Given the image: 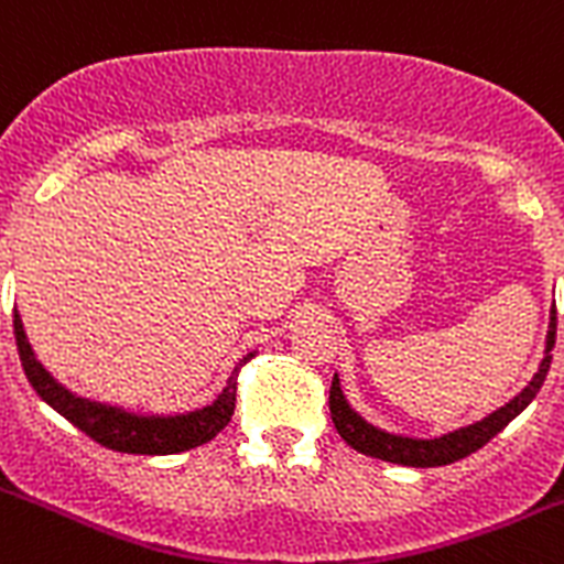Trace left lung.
<instances>
[{"instance_id":"obj_1","label":"left lung","mask_w":564,"mask_h":564,"mask_svg":"<svg viewBox=\"0 0 564 564\" xmlns=\"http://www.w3.org/2000/svg\"><path fill=\"white\" fill-rule=\"evenodd\" d=\"M556 345V308H551V328H549V345H545V359L536 370V376L531 378L529 387L509 401L507 406H501L498 412H492L489 417L478 420V423L467 425V429L451 431L445 436H436V440H412V436H394L387 434V431L376 429L367 420H361L354 409L347 406L345 394H341L339 378L334 376V383H330V420H334L336 431H339L341 440L356 448L359 454L376 456V459L394 462V465H406V467H440L451 465V462H459L465 456L476 454L478 448H484L489 440L496 434H501L525 406L536 398L540 387H543L545 376L551 370V347Z\"/></svg>"}]
</instances>
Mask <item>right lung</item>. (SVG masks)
<instances>
[{
  "label": "right lung",
  "mask_w": 564,
  "mask_h": 564,
  "mask_svg": "<svg viewBox=\"0 0 564 564\" xmlns=\"http://www.w3.org/2000/svg\"><path fill=\"white\" fill-rule=\"evenodd\" d=\"M13 334L24 376L33 383L41 401L50 403L57 414H63L68 423L77 425L83 434H88L94 442L105 445V448L119 451V454L141 456L181 454V451H192L197 445H205V442L214 440L230 423V414L236 409V381H239V370L256 356L247 354L239 361L234 376L228 378V387L223 389V394L210 406L188 414H172V417H141V414H130L124 409L105 406V403L77 398L75 392H68L66 387H61L41 367V361L35 359L19 312H13Z\"/></svg>",
  "instance_id": "1"
}]
</instances>
